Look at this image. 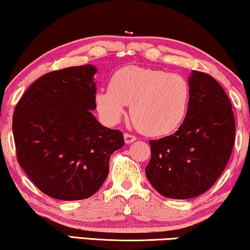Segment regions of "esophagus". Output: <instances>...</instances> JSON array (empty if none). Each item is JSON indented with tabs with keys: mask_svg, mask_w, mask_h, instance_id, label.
<instances>
[{
	"mask_svg": "<svg viewBox=\"0 0 250 250\" xmlns=\"http://www.w3.org/2000/svg\"><path fill=\"white\" fill-rule=\"evenodd\" d=\"M124 137H125V144H131V143H133L137 139L135 136L129 135V133H125Z\"/></svg>",
	"mask_w": 250,
	"mask_h": 250,
	"instance_id": "34e87169",
	"label": "esophagus"
}]
</instances>
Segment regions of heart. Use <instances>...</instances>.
Masks as SVG:
<instances>
[{
    "mask_svg": "<svg viewBox=\"0 0 250 250\" xmlns=\"http://www.w3.org/2000/svg\"><path fill=\"white\" fill-rule=\"evenodd\" d=\"M95 104L105 124L121 121L130 104L133 121L148 136L173 132L185 120L189 104V83L178 73L126 65L117 70L110 88L98 90Z\"/></svg>",
    "mask_w": 250,
    "mask_h": 250,
    "instance_id": "heart-1",
    "label": "heart"
}]
</instances>
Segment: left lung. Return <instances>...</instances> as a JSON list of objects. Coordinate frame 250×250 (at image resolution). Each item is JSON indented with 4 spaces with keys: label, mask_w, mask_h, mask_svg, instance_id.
<instances>
[{
    "label": "left lung",
    "mask_w": 250,
    "mask_h": 250,
    "mask_svg": "<svg viewBox=\"0 0 250 250\" xmlns=\"http://www.w3.org/2000/svg\"><path fill=\"white\" fill-rule=\"evenodd\" d=\"M188 83L184 122L173 135L150 140L152 157L145 168L155 190L173 199L208 190L226 168L234 143L232 105L220 83L195 70Z\"/></svg>",
    "instance_id": "left-lung-1"
}]
</instances>
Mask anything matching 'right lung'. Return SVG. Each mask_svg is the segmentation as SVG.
Listing matches in <instances>:
<instances>
[{"label": "right lung", "instance_id": "right-lung-1", "mask_svg": "<svg viewBox=\"0 0 250 250\" xmlns=\"http://www.w3.org/2000/svg\"><path fill=\"white\" fill-rule=\"evenodd\" d=\"M91 64L56 70L38 78L17 104L13 137L17 159L34 185L52 198L94 195L108 174V162L125 145L119 130L102 125Z\"/></svg>", "mask_w": 250, "mask_h": 250}]
</instances>
